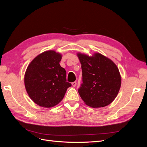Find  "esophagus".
<instances>
[{
	"instance_id": "obj_1",
	"label": "esophagus",
	"mask_w": 147,
	"mask_h": 147,
	"mask_svg": "<svg viewBox=\"0 0 147 147\" xmlns=\"http://www.w3.org/2000/svg\"><path fill=\"white\" fill-rule=\"evenodd\" d=\"M72 85L73 86H76V85H77V82H74L73 83H72Z\"/></svg>"
}]
</instances>
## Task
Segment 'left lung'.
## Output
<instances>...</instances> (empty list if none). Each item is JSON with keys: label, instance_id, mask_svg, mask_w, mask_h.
<instances>
[{"label": "left lung", "instance_id": "1", "mask_svg": "<svg viewBox=\"0 0 147 147\" xmlns=\"http://www.w3.org/2000/svg\"><path fill=\"white\" fill-rule=\"evenodd\" d=\"M82 64L83 83L78 89L81 98L93 108L109 105L117 96L121 78L113 62L100 53L92 56L77 53Z\"/></svg>", "mask_w": 147, "mask_h": 147}]
</instances>
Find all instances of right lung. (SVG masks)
Instances as JSON below:
<instances>
[{
	"label": "right lung",
	"instance_id": "obj_1",
	"mask_svg": "<svg viewBox=\"0 0 147 147\" xmlns=\"http://www.w3.org/2000/svg\"><path fill=\"white\" fill-rule=\"evenodd\" d=\"M61 59L60 53L46 51L35 57L26 69V91L39 106L50 108L58 104L72 85L66 81V71L59 64Z\"/></svg>",
	"mask_w": 147,
	"mask_h": 147
}]
</instances>
